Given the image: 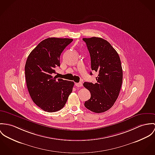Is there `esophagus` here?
<instances>
[{
  "instance_id": "34e87169",
  "label": "esophagus",
  "mask_w": 155,
  "mask_h": 155,
  "mask_svg": "<svg viewBox=\"0 0 155 155\" xmlns=\"http://www.w3.org/2000/svg\"><path fill=\"white\" fill-rule=\"evenodd\" d=\"M76 86L77 87H82V84L81 82H79V83H76Z\"/></svg>"
}]
</instances>
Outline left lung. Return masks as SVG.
<instances>
[{"label":"left lung","mask_w":155,"mask_h":155,"mask_svg":"<svg viewBox=\"0 0 155 155\" xmlns=\"http://www.w3.org/2000/svg\"><path fill=\"white\" fill-rule=\"evenodd\" d=\"M89 50L91 69L98 72L97 82H84L91 98L84 107L96 113L110 109L119 95L123 82V69L120 57L110 42L99 37L83 38ZM92 75V72L90 73Z\"/></svg>","instance_id":"1"}]
</instances>
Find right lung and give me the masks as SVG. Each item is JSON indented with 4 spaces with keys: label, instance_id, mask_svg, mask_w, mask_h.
I'll list each match as a JSON object with an SVG mask.
<instances>
[{
    "label": "right lung",
    "instance_id": "add662e5",
    "mask_svg": "<svg viewBox=\"0 0 155 155\" xmlns=\"http://www.w3.org/2000/svg\"><path fill=\"white\" fill-rule=\"evenodd\" d=\"M73 39L48 38L40 42L29 54L25 74L29 94L42 110L53 113L65 105L74 82L52 76L59 67L60 56Z\"/></svg>",
    "mask_w": 155,
    "mask_h": 155
}]
</instances>
